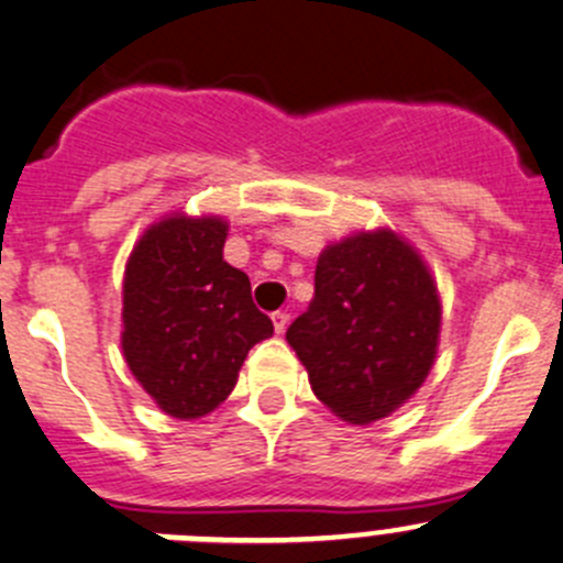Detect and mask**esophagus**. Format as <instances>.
<instances>
[{
	"instance_id": "esophagus-1",
	"label": "esophagus",
	"mask_w": 563,
	"mask_h": 563,
	"mask_svg": "<svg viewBox=\"0 0 563 563\" xmlns=\"http://www.w3.org/2000/svg\"><path fill=\"white\" fill-rule=\"evenodd\" d=\"M271 320H273V329H276V334H285L287 325H290V314L287 312H273Z\"/></svg>"
}]
</instances>
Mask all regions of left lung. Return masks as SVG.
Here are the masks:
<instances>
[{"instance_id":"obj_1","label":"left lung","mask_w":563,"mask_h":563,"mask_svg":"<svg viewBox=\"0 0 563 563\" xmlns=\"http://www.w3.org/2000/svg\"><path fill=\"white\" fill-rule=\"evenodd\" d=\"M442 301L420 251L389 227L318 256L314 298L287 329L320 404L371 426L415 398L439 351Z\"/></svg>"}]
</instances>
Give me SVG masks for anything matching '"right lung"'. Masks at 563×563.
Masks as SVG:
<instances>
[{
    "label": "right lung",
    "instance_id": "add662e5",
    "mask_svg": "<svg viewBox=\"0 0 563 563\" xmlns=\"http://www.w3.org/2000/svg\"><path fill=\"white\" fill-rule=\"evenodd\" d=\"M221 216L170 212L132 249L121 290V351L132 376L176 420L216 411L245 356L273 334L251 282L223 260Z\"/></svg>",
    "mask_w": 563,
    "mask_h": 563
}]
</instances>
